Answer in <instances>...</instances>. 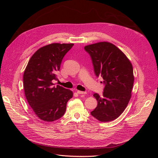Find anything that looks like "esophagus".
<instances>
[{
	"instance_id": "1",
	"label": "esophagus",
	"mask_w": 158,
	"mask_h": 158,
	"mask_svg": "<svg viewBox=\"0 0 158 158\" xmlns=\"http://www.w3.org/2000/svg\"><path fill=\"white\" fill-rule=\"evenodd\" d=\"M77 94H85V92H82V91L78 90V91H77Z\"/></svg>"
}]
</instances>
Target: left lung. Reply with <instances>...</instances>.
I'll use <instances>...</instances> for the list:
<instances>
[{
  "instance_id": "obj_1",
  "label": "left lung",
  "mask_w": 158,
  "mask_h": 158,
  "mask_svg": "<svg viewBox=\"0 0 158 158\" xmlns=\"http://www.w3.org/2000/svg\"><path fill=\"white\" fill-rule=\"evenodd\" d=\"M92 60L94 73L103 79L102 95L95 93L98 106L91 114L102 122L118 117L131 98L134 83L132 64L126 55L109 42H99L84 47Z\"/></svg>"
}]
</instances>
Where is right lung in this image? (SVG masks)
<instances>
[{
	"label": "right lung",
	"mask_w": 158,
	"mask_h": 158,
	"mask_svg": "<svg viewBox=\"0 0 158 158\" xmlns=\"http://www.w3.org/2000/svg\"><path fill=\"white\" fill-rule=\"evenodd\" d=\"M73 44H52L38 49L28 62L23 73L26 98L33 112L42 121L51 122L64 115L66 103L73 98L72 91L57 85L63 57Z\"/></svg>",
	"instance_id": "add662e5"
}]
</instances>
